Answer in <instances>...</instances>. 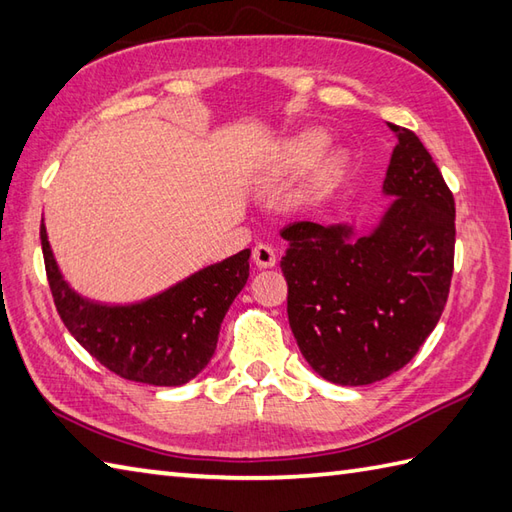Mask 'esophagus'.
<instances>
[{"label":"esophagus","mask_w":512,"mask_h":512,"mask_svg":"<svg viewBox=\"0 0 512 512\" xmlns=\"http://www.w3.org/2000/svg\"><path fill=\"white\" fill-rule=\"evenodd\" d=\"M253 262L257 268H273L277 264V255L275 250L268 244H257L253 248Z\"/></svg>","instance_id":"34e87169"}]
</instances>
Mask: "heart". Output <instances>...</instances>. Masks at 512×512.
<instances>
[{"label":"heart","mask_w":512,"mask_h":512,"mask_svg":"<svg viewBox=\"0 0 512 512\" xmlns=\"http://www.w3.org/2000/svg\"><path fill=\"white\" fill-rule=\"evenodd\" d=\"M325 134L323 132H303L295 138H290L288 143L277 151V156L273 162L266 167L262 182L264 187H277V184L286 182L290 176L306 169L310 162L321 154V149L325 147ZM341 169V158L339 156H328L323 158L317 167H314L312 173V184L314 187H323L328 184L336 173Z\"/></svg>","instance_id":"b5f03b06"}]
</instances>
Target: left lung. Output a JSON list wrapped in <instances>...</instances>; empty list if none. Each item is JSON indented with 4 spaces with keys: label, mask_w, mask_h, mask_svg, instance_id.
Here are the masks:
<instances>
[{
    "label": "left lung",
    "mask_w": 512,
    "mask_h": 512,
    "mask_svg": "<svg viewBox=\"0 0 512 512\" xmlns=\"http://www.w3.org/2000/svg\"><path fill=\"white\" fill-rule=\"evenodd\" d=\"M396 134L383 189L396 195L369 235L295 222L288 250V321L310 367L336 385H372L405 367L447 306L455 200L420 138Z\"/></svg>",
    "instance_id": "obj_1"
}]
</instances>
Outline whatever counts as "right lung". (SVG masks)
Here are the masks:
<instances>
[{
  "instance_id": "obj_1",
  "label": "right lung",
  "mask_w": 512,
  "mask_h": 512,
  "mask_svg": "<svg viewBox=\"0 0 512 512\" xmlns=\"http://www.w3.org/2000/svg\"><path fill=\"white\" fill-rule=\"evenodd\" d=\"M43 264L65 328L96 361L134 383L178 387L215 352L220 325L246 286L250 250L213 264L162 295L134 306H99L65 284L41 224Z\"/></svg>"
}]
</instances>
